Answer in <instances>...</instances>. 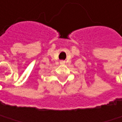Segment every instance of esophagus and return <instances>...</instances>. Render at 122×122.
Listing matches in <instances>:
<instances>
[{"mask_svg": "<svg viewBox=\"0 0 122 122\" xmlns=\"http://www.w3.org/2000/svg\"><path fill=\"white\" fill-rule=\"evenodd\" d=\"M61 64H64V61H61Z\"/></svg>", "mask_w": 122, "mask_h": 122, "instance_id": "1", "label": "esophagus"}]
</instances>
